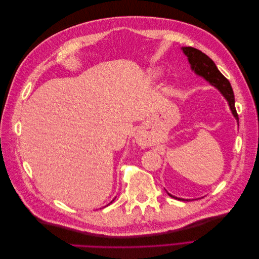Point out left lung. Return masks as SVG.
<instances>
[{
	"label": "left lung",
	"instance_id": "8db88e82",
	"mask_svg": "<svg viewBox=\"0 0 259 259\" xmlns=\"http://www.w3.org/2000/svg\"><path fill=\"white\" fill-rule=\"evenodd\" d=\"M183 51L187 55L188 60H189L191 68L192 70H194V72L204 77L207 82H209L211 85H214L215 88H217L219 92L223 94L224 97L227 99V101H228L232 114L239 122V115L236 110V106H234V94L230 85V82L221 73V71H219L216 65L214 64V61L211 60L207 55H205L204 53H202L197 49L183 48ZM170 197L175 198L173 195H170ZM178 200H184V199H178Z\"/></svg>",
	"mask_w": 259,
	"mask_h": 259
}]
</instances>
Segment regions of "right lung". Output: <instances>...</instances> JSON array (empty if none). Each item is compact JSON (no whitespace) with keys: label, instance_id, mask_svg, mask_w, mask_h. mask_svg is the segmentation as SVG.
<instances>
[{"label":"right lung","instance_id":"add662e5","mask_svg":"<svg viewBox=\"0 0 259 259\" xmlns=\"http://www.w3.org/2000/svg\"><path fill=\"white\" fill-rule=\"evenodd\" d=\"M111 203H112V202H111Z\"/></svg>","mask_w":259,"mask_h":259}]
</instances>
